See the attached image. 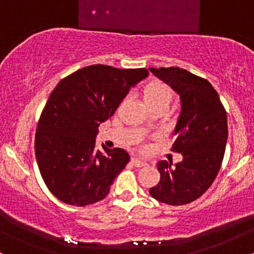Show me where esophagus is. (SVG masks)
<instances>
[{"label":"esophagus","instance_id":"1","mask_svg":"<svg viewBox=\"0 0 254 254\" xmlns=\"http://www.w3.org/2000/svg\"><path fill=\"white\" fill-rule=\"evenodd\" d=\"M131 162H132V165L136 166V167H143V166L147 165V162L141 159H137V157H132V159H131Z\"/></svg>","mask_w":254,"mask_h":254}]
</instances>
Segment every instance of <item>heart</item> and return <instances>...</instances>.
I'll list each match as a JSON object with an SVG mask.
<instances>
[{"label": "heart", "mask_w": 254, "mask_h": 254, "mask_svg": "<svg viewBox=\"0 0 254 254\" xmlns=\"http://www.w3.org/2000/svg\"><path fill=\"white\" fill-rule=\"evenodd\" d=\"M171 98L172 92L170 87L160 81H151L144 89V100L147 105L161 103V101L170 103Z\"/></svg>", "instance_id": "b5f03b06"}]
</instances>
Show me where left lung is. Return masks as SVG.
<instances>
[{
  "label": "left lung",
  "mask_w": 254,
  "mask_h": 254,
  "mask_svg": "<svg viewBox=\"0 0 254 254\" xmlns=\"http://www.w3.org/2000/svg\"><path fill=\"white\" fill-rule=\"evenodd\" d=\"M149 70L180 97L172 150L183 155V161L174 166L165 160L157 162L160 182L149 193L168 205H184L202 196L220 171L228 138L227 113L205 78L179 66Z\"/></svg>",
  "instance_id": "left-lung-1"
}]
</instances>
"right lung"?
<instances>
[{
  "label": "right lung",
  "mask_w": 254,
  "mask_h": 254,
  "mask_svg": "<svg viewBox=\"0 0 254 254\" xmlns=\"http://www.w3.org/2000/svg\"><path fill=\"white\" fill-rule=\"evenodd\" d=\"M148 75L144 68L94 64L58 82L40 115L34 141L40 174L55 197L84 206L109 194L130 156L122 148L95 150L98 127Z\"/></svg>",
  "instance_id": "right-lung-1"
}]
</instances>
